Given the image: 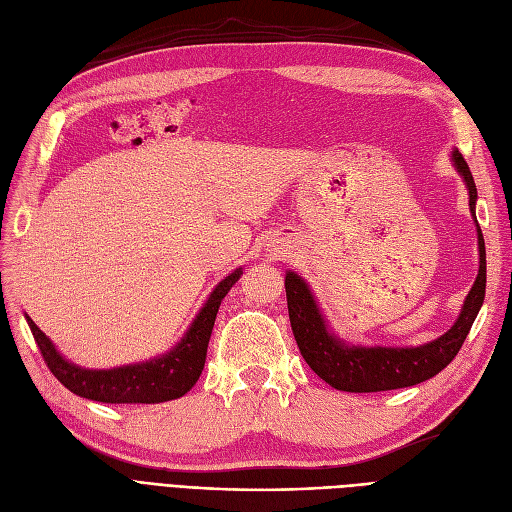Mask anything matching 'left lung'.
Listing matches in <instances>:
<instances>
[{
  "label": "left lung",
  "instance_id": "obj_1",
  "mask_svg": "<svg viewBox=\"0 0 512 512\" xmlns=\"http://www.w3.org/2000/svg\"><path fill=\"white\" fill-rule=\"evenodd\" d=\"M451 162L470 196V213L478 235V275L453 327L421 346H361L339 337L324 318L312 288L299 273L286 271L288 316L294 339L305 363L337 391L378 393L421 384L451 363L483 307L487 286L485 239L476 222V183L459 149L451 151Z\"/></svg>",
  "mask_w": 512,
  "mask_h": 512
}]
</instances>
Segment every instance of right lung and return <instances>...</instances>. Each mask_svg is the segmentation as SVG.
<instances>
[{
  "label": "right lung",
  "instance_id": "1",
  "mask_svg": "<svg viewBox=\"0 0 512 512\" xmlns=\"http://www.w3.org/2000/svg\"><path fill=\"white\" fill-rule=\"evenodd\" d=\"M241 275L243 269L239 267L211 290L190 329L183 333L181 342L168 352L153 356L149 361L111 369H87L68 361L36 327V322L29 316L25 318L53 376L74 395L102 401V404H162V401L183 397L203 374L215 316H218L222 299L239 282Z\"/></svg>",
  "mask_w": 512,
  "mask_h": 512
}]
</instances>
